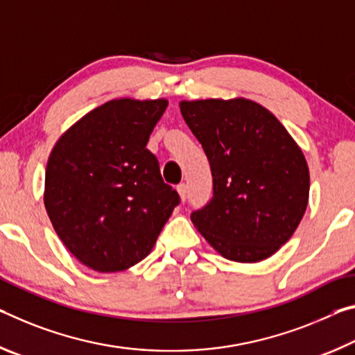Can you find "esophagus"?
<instances>
[{"label":"esophagus","mask_w":355,"mask_h":355,"mask_svg":"<svg viewBox=\"0 0 355 355\" xmlns=\"http://www.w3.org/2000/svg\"><path fill=\"white\" fill-rule=\"evenodd\" d=\"M178 193H179V196H181V201H182V202H184L185 200H187V195H189L187 185H185V184H179V185H178Z\"/></svg>","instance_id":"esophagus-1"}]
</instances>
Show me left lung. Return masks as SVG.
<instances>
[{"label": "left lung", "mask_w": 355, "mask_h": 355, "mask_svg": "<svg viewBox=\"0 0 355 355\" xmlns=\"http://www.w3.org/2000/svg\"><path fill=\"white\" fill-rule=\"evenodd\" d=\"M182 118L211 165L214 196L191 223L223 258L258 263L284 245L310 193L302 149L269 110L248 98L182 101Z\"/></svg>", "instance_id": "8db88e82"}]
</instances>
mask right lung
<instances>
[{
  "instance_id": "1",
  "label": "right lung",
  "mask_w": 355,
  "mask_h": 355,
  "mask_svg": "<svg viewBox=\"0 0 355 355\" xmlns=\"http://www.w3.org/2000/svg\"><path fill=\"white\" fill-rule=\"evenodd\" d=\"M166 98H114L58 139L44 202L64 245L97 272H121L150 253L179 195L146 149Z\"/></svg>"
}]
</instances>
